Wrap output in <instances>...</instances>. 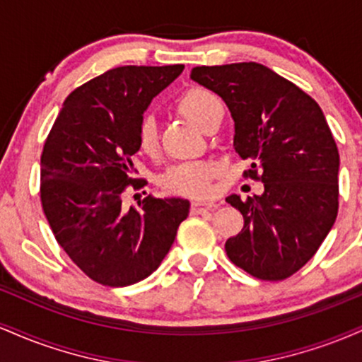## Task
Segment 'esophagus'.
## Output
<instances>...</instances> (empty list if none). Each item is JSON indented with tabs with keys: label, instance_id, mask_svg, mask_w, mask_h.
Masks as SVG:
<instances>
[{
	"label": "esophagus",
	"instance_id": "obj_1",
	"mask_svg": "<svg viewBox=\"0 0 362 362\" xmlns=\"http://www.w3.org/2000/svg\"><path fill=\"white\" fill-rule=\"evenodd\" d=\"M213 207H214L213 202L194 201L192 204H190V213H192V214H202V213H206V211L213 209Z\"/></svg>",
	"mask_w": 362,
	"mask_h": 362
}]
</instances>
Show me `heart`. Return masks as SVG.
<instances>
[{
  "mask_svg": "<svg viewBox=\"0 0 362 362\" xmlns=\"http://www.w3.org/2000/svg\"><path fill=\"white\" fill-rule=\"evenodd\" d=\"M177 110L195 124L202 131H207L219 115H223V105L213 91L192 86L178 97ZM136 143L146 155H153L158 148V126L153 115H143L136 129ZM219 173L216 161L201 160L178 163L170 167L160 177V185L165 192L184 197L202 199L213 192V180Z\"/></svg>",
  "mask_w": 362,
  "mask_h": 362,
  "instance_id": "1",
  "label": "heart"
}]
</instances>
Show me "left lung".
I'll use <instances>...</instances> for the list:
<instances>
[{"label":"left lung","instance_id":"1","mask_svg":"<svg viewBox=\"0 0 362 362\" xmlns=\"http://www.w3.org/2000/svg\"><path fill=\"white\" fill-rule=\"evenodd\" d=\"M190 78L223 98L235 120V149L262 195L226 197L243 228L226 240L230 260L262 281H282L317 253L339 211V149L306 91L259 62L197 66Z\"/></svg>","mask_w":362,"mask_h":362}]
</instances>
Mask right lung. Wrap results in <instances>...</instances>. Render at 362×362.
Segmentation results:
<instances>
[{
  "instance_id": "add662e5",
  "label": "right lung",
  "mask_w": 362,
  "mask_h": 362,
  "mask_svg": "<svg viewBox=\"0 0 362 362\" xmlns=\"http://www.w3.org/2000/svg\"><path fill=\"white\" fill-rule=\"evenodd\" d=\"M184 71L173 66H120L73 90L54 120L40 156V202L54 238L90 279L122 288L146 279L165 259L185 199L148 195L124 206L136 178L131 156L149 102ZM136 197V195H134Z\"/></svg>"
}]
</instances>
